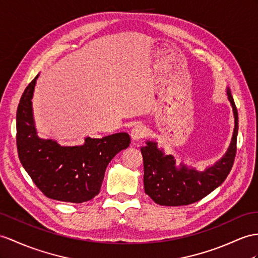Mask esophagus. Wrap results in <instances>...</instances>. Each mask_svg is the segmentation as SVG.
<instances>
[{"mask_svg": "<svg viewBox=\"0 0 258 258\" xmlns=\"http://www.w3.org/2000/svg\"><path fill=\"white\" fill-rule=\"evenodd\" d=\"M147 135V127L142 123H138L131 130V138H133L134 141H138L142 139V138L146 137Z\"/></svg>", "mask_w": 258, "mask_h": 258, "instance_id": "obj_1", "label": "esophagus"}]
</instances>
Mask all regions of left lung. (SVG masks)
Listing matches in <instances>:
<instances>
[{
  "label": "left lung",
  "mask_w": 258,
  "mask_h": 258,
  "mask_svg": "<svg viewBox=\"0 0 258 258\" xmlns=\"http://www.w3.org/2000/svg\"><path fill=\"white\" fill-rule=\"evenodd\" d=\"M227 94L235 118L233 138L223 158L205 172L199 173L196 169H189L185 165H180L177 168L175 166L173 156L164 155L156 147L155 142L149 141L147 146L141 147L144 191L154 203L168 207L197 203L215 190L228 177L236 154L238 117L235 103L229 89Z\"/></svg>",
  "instance_id": "8db88e82"
}]
</instances>
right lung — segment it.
Returning <instances> with one entry per match:
<instances>
[{
	"instance_id": "1",
	"label": "right lung",
	"mask_w": 258,
	"mask_h": 258,
	"mask_svg": "<svg viewBox=\"0 0 258 258\" xmlns=\"http://www.w3.org/2000/svg\"><path fill=\"white\" fill-rule=\"evenodd\" d=\"M38 75L25 89L17 107L16 144L18 158L40 191L54 200L81 204L99 194L106 167L130 137L120 133L102 139L86 138L80 147H61L39 139L31 109V98Z\"/></svg>"
}]
</instances>
